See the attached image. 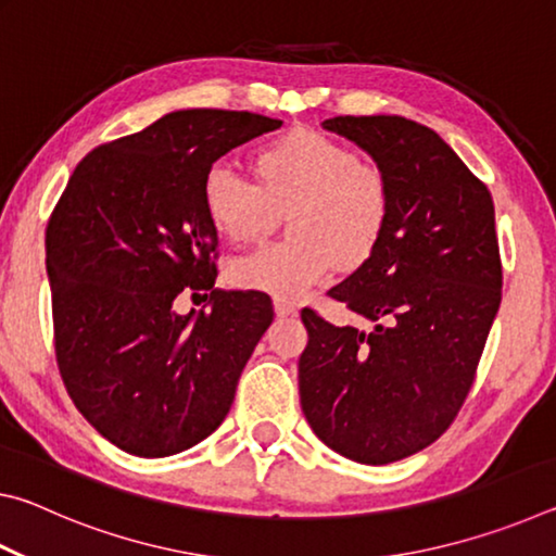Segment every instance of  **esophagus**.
I'll return each instance as SVG.
<instances>
[{"mask_svg": "<svg viewBox=\"0 0 556 556\" xmlns=\"http://www.w3.org/2000/svg\"><path fill=\"white\" fill-rule=\"evenodd\" d=\"M275 312L277 316H294L299 312V306L289 299H275Z\"/></svg>", "mask_w": 556, "mask_h": 556, "instance_id": "obj_1", "label": "esophagus"}]
</instances>
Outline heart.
I'll use <instances>...</instances> for the list:
<instances>
[{"label": "heart", "mask_w": 556, "mask_h": 556, "mask_svg": "<svg viewBox=\"0 0 556 556\" xmlns=\"http://www.w3.org/2000/svg\"><path fill=\"white\" fill-rule=\"evenodd\" d=\"M260 186L228 166L203 178V208L230 242L265 235L271 205L294 203L287 242L265 244L230 262L235 287L299 299L336 267H357L372 257L388 232L390 184L378 164L312 129H294L255 156Z\"/></svg>", "instance_id": "obj_1"}]
</instances>
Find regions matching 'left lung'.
I'll list each match as a JSON object with an SVG mask.
<instances>
[{
    "label": "left lung",
    "mask_w": 556,
    "mask_h": 556,
    "mask_svg": "<svg viewBox=\"0 0 556 556\" xmlns=\"http://www.w3.org/2000/svg\"><path fill=\"white\" fill-rule=\"evenodd\" d=\"M324 127L365 149L390 184L380 248L328 296L370 333L301 312L299 397L316 437L357 464L407 458L444 434L476 380L503 296L495 205L434 129L397 115Z\"/></svg>",
    "instance_id": "obj_1"
}]
</instances>
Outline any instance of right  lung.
I'll list each match as a JSON object with an SVG mask.
<instances>
[{
  "label": "right lung",
  "instance_id": "1",
  "mask_svg": "<svg viewBox=\"0 0 556 556\" xmlns=\"http://www.w3.org/2000/svg\"><path fill=\"white\" fill-rule=\"evenodd\" d=\"M281 119L178 110L100 144L46 225L55 363L78 412L127 454L162 458L223 425L240 372L275 318L265 291L213 289L218 230L203 178ZM181 290L211 313L178 317Z\"/></svg>",
  "mask_w": 556,
  "mask_h": 556
}]
</instances>
